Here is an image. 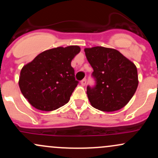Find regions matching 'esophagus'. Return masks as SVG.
<instances>
[{"label":"esophagus","instance_id":"esophagus-1","mask_svg":"<svg viewBox=\"0 0 158 158\" xmlns=\"http://www.w3.org/2000/svg\"><path fill=\"white\" fill-rule=\"evenodd\" d=\"M81 85H82V86H85V85H86V79H82V80L81 81Z\"/></svg>","mask_w":158,"mask_h":158}]
</instances>
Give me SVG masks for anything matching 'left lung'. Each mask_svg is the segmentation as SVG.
Listing matches in <instances>:
<instances>
[{"label":"left lung","instance_id":"8db88e82","mask_svg":"<svg viewBox=\"0 0 158 158\" xmlns=\"http://www.w3.org/2000/svg\"><path fill=\"white\" fill-rule=\"evenodd\" d=\"M85 56L94 69V88L87 87L90 105L102 111L111 112L126 106L138 86L135 64L115 49L85 48Z\"/></svg>","mask_w":158,"mask_h":158}]
</instances>
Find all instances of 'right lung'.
<instances>
[{"mask_svg":"<svg viewBox=\"0 0 158 158\" xmlns=\"http://www.w3.org/2000/svg\"><path fill=\"white\" fill-rule=\"evenodd\" d=\"M79 52L77 45L50 49L23 67L19 88L34 108L51 111L68 102L79 84L71 61Z\"/></svg>","mask_w":158,"mask_h":158,"instance_id":"1","label":"right lung"}]
</instances>
